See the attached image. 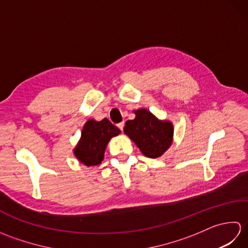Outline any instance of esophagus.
I'll return each instance as SVG.
<instances>
[{
  "instance_id": "obj_1",
  "label": "esophagus",
  "mask_w": 248,
  "mask_h": 248,
  "mask_svg": "<svg viewBox=\"0 0 248 248\" xmlns=\"http://www.w3.org/2000/svg\"><path fill=\"white\" fill-rule=\"evenodd\" d=\"M117 127H118V129L121 131V132H123V131H124V121H121V123H119V124H117Z\"/></svg>"
}]
</instances>
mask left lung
I'll return each instance as SVG.
<instances>
[{"label": "left lung", "mask_w": 248, "mask_h": 248, "mask_svg": "<svg viewBox=\"0 0 248 248\" xmlns=\"http://www.w3.org/2000/svg\"><path fill=\"white\" fill-rule=\"evenodd\" d=\"M135 118L128 120L124 133L132 140L144 155L159 157L170 148L172 141V124L170 121L157 120L145 108L135 112Z\"/></svg>", "instance_id": "obj_1"}]
</instances>
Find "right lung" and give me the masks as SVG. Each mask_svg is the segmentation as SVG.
I'll return each mask as SVG.
<instances>
[{
    "label": "right lung",
    "instance_id": "obj_1",
    "mask_svg": "<svg viewBox=\"0 0 248 248\" xmlns=\"http://www.w3.org/2000/svg\"><path fill=\"white\" fill-rule=\"evenodd\" d=\"M120 130L108 118L100 121L88 120L82 131V138L75 149L78 160L86 166L98 165L104 157L108 140L118 135Z\"/></svg>",
    "mask_w": 248,
    "mask_h": 248
}]
</instances>
